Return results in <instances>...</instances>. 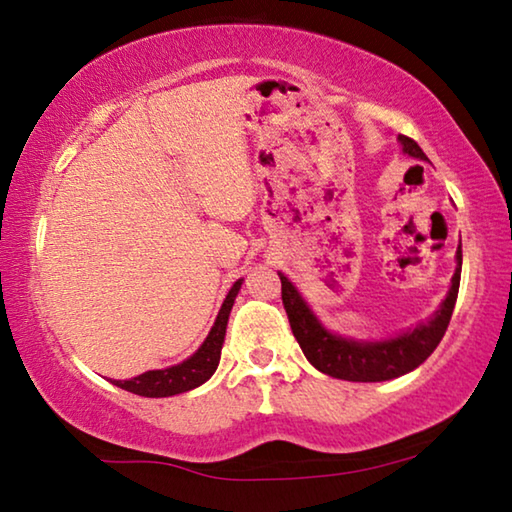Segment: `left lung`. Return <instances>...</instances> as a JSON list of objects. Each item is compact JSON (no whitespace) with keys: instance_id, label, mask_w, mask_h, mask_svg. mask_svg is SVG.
<instances>
[{"instance_id":"obj_1","label":"left lung","mask_w":512,"mask_h":512,"mask_svg":"<svg viewBox=\"0 0 512 512\" xmlns=\"http://www.w3.org/2000/svg\"><path fill=\"white\" fill-rule=\"evenodd\" d=\"M397 140H400L406 155H411L415 160H427L418 142H413L411 137L400 135ZM461 266L463 253L461 246H458L452 287H449L445 300L440 302L436 314L427 323H420L418 327L406 329L402 334L381 341H357L329 332L311 311L307 300L302 298L296 284L284 273L277 275L282 280V302L284 309H287L291 332L311 366L329 377L345 381H388L418 368L443 341L458 298Z\"/></svg>"}]
</instances>
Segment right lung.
Masks as SVG:
<instances>
[{"instance_id":"1","label":"right lung","mask_w":512,"mask_h":512,"mask_svg":"<svg viewBox=\"0 0 512 512\" xmlns=\"http://www.w3.org/2000/svg\"><path fill=\"white\" fill-rule=\"evenodd\" d=\"M241 282L244 280H237L232 284V289L223 300L219 316H216L210 334H207V339L203 341L201 348L192 354V357L185 359L183 363H178V366H171L164 370H149L124 381L115 379L112 384L124 388L128 393H135L142 397H171L178 393H187L192 391V388L205 384V381L214 375L216 366H219L221 348L225 341V327H228L230 311H232V305H235Z\"/></svg>"}]
</instances>
